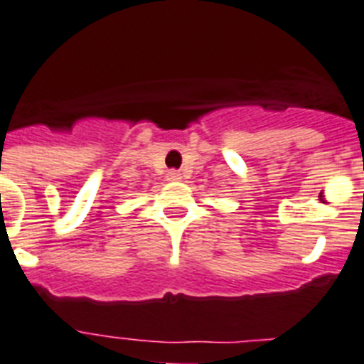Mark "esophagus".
<instances>
[{"label": "esophagus", "instance_id": "34e87169", "mask_svg": "<svg viewBox=\"0 0 364 364\" xmlns=\"http://www.w3.org/2000/svg\"><path fill=\"white\" fill-rule=\"evenodd\" d=\"M167 180H169V182H180V180H182V175H180V171L171 169L169 173H167Z\"/></svg>", "mask_w": 364, "mask_h": 364}]
</instances>
